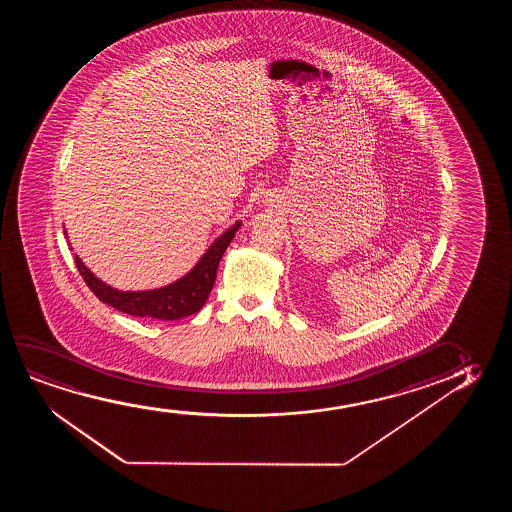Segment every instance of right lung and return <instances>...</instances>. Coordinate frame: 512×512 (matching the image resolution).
I'll return each mask as SVG.
<instances>
[{"label":"right lung","instance_id":"1","mask_svg":"<svg viewBox=\"0 0 512 512\" xmlns=\"http://www.w3.org/2000/svg\"><path fill=\"white\" fill-rule=\"evenodd\" d=\"M239 227H241V222L238 220L220 238L215 239V243L206 250L196 266L192 267L189 273L182 276L180 280L169 283L166 287L154 288V290L122 292V290L106 285L105 281L99 280L98 276H94L91 269L85 266L77 255H75V264L87 283V287L91 288L92 294L96 295L99 301L105 302L117 311H122L127 315L140 316V318L166 320V322L180 320L185 316L194 315L203 308L211 288L215 285L220 259L232 238L236 236Z\"/></svg>","mask_w":512,"mask_h":512}]
</instances>
